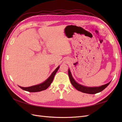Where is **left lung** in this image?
<instances>
[{
    "label": "left lung",
    "mask_w": 122,
    "mask_h": 122,
    "mask_svg": "<svg viewBox=\"0 0 122 122\" xmlns=\"http://www.w3.org/2000/svg\"><path fill=\"white\" fill-rule=\"evenodd\" d=\"M68 75H69L70 81H71V83L72 84V86L78 91L84 93L90 94H95L96 93H99V92H101L103 90H104L110 83V82H109L108 83L105 84L100 87H86V86H82V85H80L78 83H77L75 81L74 79L73 78L71 73L70 72V70H68Z\"/></svg>",
    "instance_id": "8db88e82"
}]
</instances>
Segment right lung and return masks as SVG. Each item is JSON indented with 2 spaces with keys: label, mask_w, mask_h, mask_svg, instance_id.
<instances>
[{
  "label": "right lung",
  "mask_w": 122,
  "mask_h": 122,
  "mask_svg": "<svg viewBox=\"0 0 122 122\" xmlns=\"http://www.w3.org/2000/svg\"><path fill=\"white\" fill-rule=\"evenodd\" d=\"M59 68H60V66H58V67L55 69V71L52 73V74L51 75V76L45 81V82H44L41 84L27 87H23L20 86L19 87L22 90L26 91H28L29 92H38L46 90L47 88L50 86L51 83L52 82L54 76L55 75V74L57 72Z\"/></svg>",
  "instance_id": "add662e5"
}]
</instances>
